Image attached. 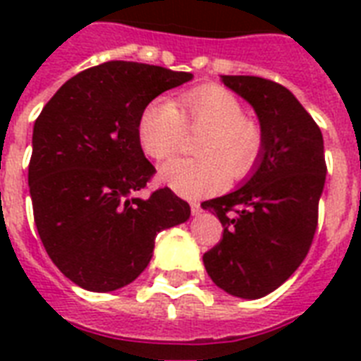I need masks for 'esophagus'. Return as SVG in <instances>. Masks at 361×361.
<instances>
[{"mask_svg": "<svg viewBox=\"0 0 361 361\" xmlns=\"http://www.w3.org/2000/svg\"><path fill=\"white\" fill-rule=\"evenodd\" d=\"M200 212H202V208H200V204L192 202L191 204V214L192 215H198V214H200Z\"/></svg>", "mask_w": 361, "mask_h": 361, "instance_id": "obj_1", "label": "esophagus"}]
</instances>
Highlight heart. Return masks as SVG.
<instances>
[{"mask_svg": "<svg viewBox=\"0 0 361 361\" xmlns=\"http://www.w3.org/2000/svg\"><path fill=\"white\" fill-rule=\"evenodd\" d=\"M187 130L204 133L195 149L202 159H176L159 172L164 185L185 198L209 197L226 180H243L262 155V129L225 87H197L176 103L153 99L138 116L136 138L147 157L163 161L180 152Z\"/></svg>", "mask_w": 361, "mask_h": 361, "instance_id": "heart-1", "label": "heart"}]
</instances>
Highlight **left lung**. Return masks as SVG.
Listing matches in <instances>:
<instances>
[{
  "instance_id": "obj_1",
  "label": "left lung",
  "mask_w": 361,
  "mask_h": 361,
  "mask_svg": "<svg viewBox=\"0 0 361 361\" xmlns=\"http://www.w3.org/2000/svg\"><path fill=\"white\" fill-rule=\"evenodd\" d=\"M221 80L255 109L264 147L240 189L202 204L223 225V240L202 258L219 288L257 300L279 288L307 257L326 180L324 140L285 86L260 76Z\"/></svg>"
}]
</instances>
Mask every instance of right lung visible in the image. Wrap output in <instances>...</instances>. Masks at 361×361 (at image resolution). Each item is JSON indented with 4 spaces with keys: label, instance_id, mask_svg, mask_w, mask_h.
I'll use <instances>...</instances> for the list:
<instances>
[{
    "label": "right lung",
    "instance_id": "obj_1",
    "mask_svg": "<svg viewBox=\"0 0 361 361\" xmlns=\"http://www.w3.org/2000/svg\"><path fill=\"white\" fill-rule=\"evenodd\" d=\"M191 73L106 61L59 87L33 127L30 195L48 257L92 292L129 285L152 260L155 236L191 208L169 187L138 198L155 174L136 138L142 109Z\"/></svg>",
    "mask_w": 361,
    "mask_h": 361
}]
</instances>
